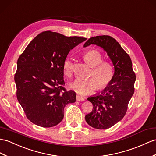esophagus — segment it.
<instances>
[{
	"label": "esophagus",
	"instance_id": "obj_1",
	"mask_svg": "<svg viewBox=\"0 0 156 156\" xmlns=\"http://www.w3.org/2000/svg\"><path fill=\"white\" fill-rule=\"evenodd\" d=\"M76 100L78 101H83L85 100V99L83 98V97L80 96V95H77V96H76Z\"/></svg>",
	"mask_w": 156,
	"mask_h": 156
}]
</instances>
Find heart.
<instances>
[{
  "label": "heart",
  "instance_id": "1",
  "mask_svg": "<svg viewBox=\"0 0 156 156\" xmlns=\"http://www.w3.org/2000/svg\"><path fill=\"white\" fill-rule=\"evenodd\" d=\"M86 62L93 67L90 72L89 78L87 79L76 78L71 82L69 87L80 95H87L98 87L99 89H104L112 80L114 71L112 65L108 62H102L101 53L96 50L87 51L83 55ZM63 73L67 76H71L73 71V59L67 57L63 63Z\"/></svg>",
  "mask_w": 156,
  "mask_h": 156
}]
</instances>
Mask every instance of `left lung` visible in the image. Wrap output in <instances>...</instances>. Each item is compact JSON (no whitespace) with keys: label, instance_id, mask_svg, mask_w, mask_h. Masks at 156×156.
<instances>
[{"label":"left lung","instance_id":"left-lung-1","mask_svg":"<svg viewBox=\"0 0 156 156\" xmlns=\"http://www.w3.org/2000/svg\"><path fill=\"white\" fill-rule=\"evenodd\" d=\"M96 45L108 55L114 66V75L109 84L101 94L89 97L93 110L86 115L90 126L97 129L113 126L125 116L128 104L134 92L136 75L129 55L121 45L109 35H98L90 38L83 47Z\"/></svg>","mask_w":156,"mask_h":156}]
</instances>
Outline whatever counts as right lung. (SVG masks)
Wrapping results in <instances>:
<instances>
[{"mask_svg": "<svg viewBox=\"0 0 156 156\" xmlns=\"http://www.w3.org/2000/svg\"><path fill=\"white\" fill-rule=\"evenodd\" d=\"M87 39L43 31L27 46L17 62L14 76L16 96L27 118L39 126H56L64 117V108L76 99L66 91L63 63L71 49Z\"/></svg>", "mask_w": 156, "mask_h": 156, "instance_id": "right-lung-1", "label": "right lung"}]
</instances>
